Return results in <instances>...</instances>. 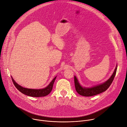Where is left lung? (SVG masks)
<instances>
[{"label":"left lung","mask_w":127,"mask_h":127,"mask_svg":"<svg viewBox=\"0 0 127 127\" xmlns=\"http://www.w3.org/2000/svg\"><path fill=\"white\" fill-rule=\"evenodd\" d=\"M117 65H116V66L112 75L108 80L102 84H98L97 85L91 87H83L80 84L77 78L74 75V85L76 91H77L79 95L84 96H94L105 91L109 87V86L111 85L112 82L114 80L117 70Z\"/></svg>","instance_id":"1"}]
</instances>
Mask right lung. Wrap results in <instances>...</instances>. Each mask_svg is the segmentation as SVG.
I'll use <instances>...</instances> for the list:
<instances>
[{
    "label": "right lung",
    "mask_w": 127,
    "mask_h": 127,
    "mask_svg": "<svg viewBox=\"0 0 127 127\" xmlns=\"http://www.w3.org/2000/svg\"><path fill=\"white\" fill-rule=\"evenodd\" d=\"M57 76L54 78V79L50 82V83L48 84V86L46 87L42 88V89H30L23 87L22 86L19 85L17 83L13 77L11 76V78L12 81L14 83V85L17 88L19 91H20L23 94L27 95L28 96H30L32 97H42V96H45L48 94H49L50 92L52 91L53 87L54 85V83L56 80Z\"/></svg>",
    "instance_id": "1"
}]
</instances>
